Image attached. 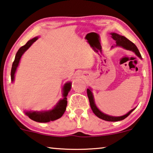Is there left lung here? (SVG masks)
<instances>
[{
    "label": "left lung",
    "instance_id": "left-lung-1",
    "mask_svg": "<svg viewBox=\"0 0 153 153\" xmlns=\"http://www.w3.org/2000/svg\"><path fill=\"white\" fill-rule=\"evenodd\" d=\"M110 34L111 35V38L115 41V46H120V47H122L126 50H128L130 51L134 52L136 55L138 56L140 59H142V56L140 53V52L138 51L137 46L134 45L133 42H131L130 40H129L128 38H126L125 36H121L120 34H118L117 33H110ZM114 46H112V48H113ZM87 94L88 97V99H89V102H90V107H91L92 110L93 111L96 115L98 117H99L100 119H102L103 120L105 121H121L123 120L124 119H126L128 116L130 114L132 111L135 109L136 107H135L133 109H131V111H129L128 113H127L126 115H122V116H118V117H115V116H111V115H108L107 114H105L104 113H102V111H100L99 110L97 105L95 104V101H94V96H93L92 92V89L89 88L87 89Z\"/></svg>",
    "mask_w": 153,
    "mask_h": 153
}]
</instances>
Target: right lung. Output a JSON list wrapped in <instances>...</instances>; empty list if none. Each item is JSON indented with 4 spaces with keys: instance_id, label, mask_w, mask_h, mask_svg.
Segmentation results:
<instances>
[{
    "instance_id": "right-lung-1",
    "label": "right lung",
    "mask_w": 153,
    "mask_h": 153,
    "mask_svg": "<svg viewBox=\"0 0 153 153\" xmlns=\"http://www.w3.org/2000/svg\"><path fill=\"white\" fill-rule=\"evenodd\" d=\"M38 36L37 37H34L32 39L28 41V42L25 44L24 46L21 47L18 51L17 52L16 55H15V60L12 65V68L11 71V77L12 82H14L15 80V74L16 73L17 69L18 66H19L20 59L22 58V55H24V53L26 51L28 48H29L32 44L36 42L38 40ZM71 82H67V83L64 84L63 87V98H61L59 100L57 103L54 106V107L49 110L46 111H25L24 113L25 115L28 116L31 120L36 121V122L40 123H47L51 121H55L56 120H58L65 113L66 110V107L67 105V97L68 95L69 92L70 91L71 88Z\"/></svg>"
}]
</instances>
